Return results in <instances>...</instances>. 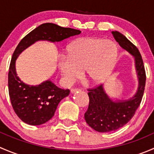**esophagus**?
Wrapping results in <instances>:
<instances>
[{
	"mask_svg": "<svg viewBox=\"0 0 154 154\" xmlns=\"http://www.w3.org/2000/svg\"><path fill=\"white\" fill-rule=\"evenodd\" d=\"M80 91V88H71V93H75L77 92V91Z\"/></svg>",
	"mask_w": 154,
	"mask_h": 154,
	"instance_id": "1",
	"label": "esophagus"
}]
</instances>
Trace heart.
<instances>
[{
	"mask_svg": "<svg viewBox=\"0 0 154 154\" xmlns=\"http://www.w3.org/2000/svg\"><path fill=\"white\" fill-rule=\"evenodd\" d=\"M117 45L110 40L83 37L71 43L67 57L59 58L58 67L63 83L72 85L84 74L94 83L103 82L109 74L117 57Z\"/></svg>",
	"mask_w": 154,
	"mask_h": 154,
	"instance_id": "1",
	"label": "heart"
}]
</instances>
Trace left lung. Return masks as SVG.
Here are the masks:
<instances>
[{"mask_svg": "<svg viewBox=\"0 0 154 154\" xmlns=\"http://www.w3.org/2000/svg\"><path fill=\"white\" fill-rule=\"evenodd\" d=\"M112 33L121 47L135 57L139 88L132 98L116 102L108 97L102 85L88 88L89 104L85 113V120L89 127L100 133L114 131L128 123L140 105L146 83L145 69L139 49L121 32L112 31Z\"/></svg>", "mask_w": 154, "mask_h": 154, "instance_id": "obj_1", "label": "left lung"}]
</instances>
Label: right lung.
Here are the masks:
<instances>
[{"label": "right lung", "mask_w": 154, "mask_h": 154, "mask_svg": "<svg viewBox=\"0 0 154 154\" xmlns=\"http://www.w3.org/2000/svg\"><path fill=\"white\" fill-rule=\"evenodd\" d=\"M80 33L81 31L78 29L45 23L29 32L18 43L10 62L8 87L12 108L24 123L40 125L48 122L54 116L59 103L69 94L70 90L59 88L50 80L36 86L25 84L17 76L16 58L24 49L38 40L60 42Z\"/></svg>", "instance_id": "1"}]
</instances>
